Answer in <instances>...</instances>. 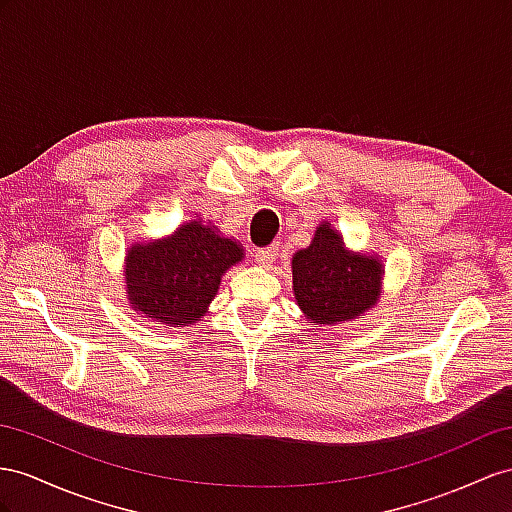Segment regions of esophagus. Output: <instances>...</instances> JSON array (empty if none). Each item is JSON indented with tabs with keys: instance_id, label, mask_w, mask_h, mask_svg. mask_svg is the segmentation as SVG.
Returning a JSON list of instances; mask_svg holds the SVG:
<instances>
[{
	"instance_id": "34e87169",
	"label": "esophagus",
	"mask_w": 512,
	"mask_h": 512,
	"mask_svg": "<svg viewBox=\"0 0 512 512\" xmlns=\"http://www.w3.org/2000/svg\"><path fill=\"white\" fill-rule=\"evenodd\" d=\"M279 255V244H272V246H266V248H257L255 251V261L259 266H270L274 259H277Z\"/></svg>"
}]
</instances>
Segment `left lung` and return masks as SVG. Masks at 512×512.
I'll use <instances>...</instances> for the list:
<instances>
[{
    "instance_id": "obj_1",
    "label": "left lung",
    "mask_w": 512,
    "mask_h": 512,
    "mask_svg": "<svg viewBox=\"0 0 512 512\" xmlns=\"http://www.w3.org/2000/svg\"><path fill=\"white\" fill-rule=\"evenodd\" d=\"M294 296L305 318L335 326L355 320L381 296L383 264L376 257L350 253L342 233L322 222L303 251L292 257Z\"/></svg>"
}]
</instances>
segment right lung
I'll use <instances>...</instances> for the list:
<instances>
[{
	"mask_svg": "<svg viewBox=\"0 0 512 512\" xmlns=\"http://www.w3.org/2000/svg\"><path fill=\"white\" fill-rule=\"evenodd\" d=\"M244 248L216 227L190 220L164 240L131 244L125 257L129 305L166 326H188L207 313L220 277Z\"/></svg>",
	"mask_w": 512,
	"mask_h": 512,
	"instance_id": "right-lung-1",
	"label": "right lung"
}]
</instances>
